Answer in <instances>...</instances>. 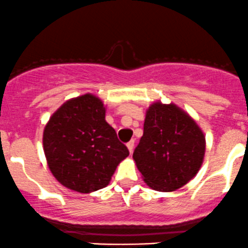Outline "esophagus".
<instances>
[{"label":"esophagus","instance_id":"esophagus-1","mask_svg":"<svg viewBox=\"0 0 248 248\" xmlns=\"http://www.w3.org/2000/svg\"><path fill=\"white\" fill-rule=\"evenodd\" d=\"M126 146H127V150H129L130 154H132V151H133V146H135V140H130L129 143L126 144Z\"/></svg>","mask_w":248,"mask_h":248}]
</instances>
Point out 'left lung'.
<instances>
[{"label": "left lung", "mask_w": 248, "mask_h": 248, "mask_svg": "<svg viewBox=\"0 0 248 248\" xmlns=\"http://www.w3.org/2000/svg\"><path fill=\"white\" fill-rule=\"evenodd\" d=\"M205 150L204 131L185 110L155 101L147 108L143 137L132 158L149 187L172 192L197 176Z\"/></svg>", "instance_id": "8db88e82"}]
</instances>
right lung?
Wrapping results in <instances>:
<instances>
[{
    "label": "right lung",
    "instance_id": "1",
    "mask_svg": "<svg viewBox=\"0 0 248 248\" xmlns=\"http://www.w3.org/2000/svg\"><path fill=\"white\" fill-rule=\"evenodd\" d=\"M105 112L104 102L88 93L64 102L44 126L46 164L64 187L78 193L101 190L129 155Z\"/></svg>",
    "mask_w": 248,
    "mask_h": 248
}]
</instances>
